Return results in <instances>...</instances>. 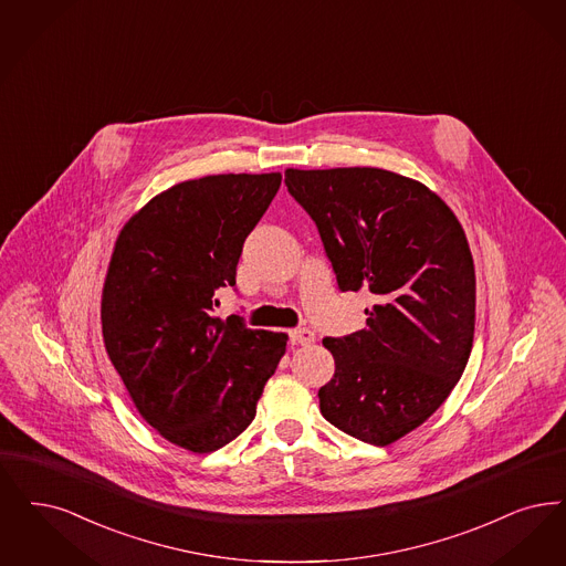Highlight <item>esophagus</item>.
<instances>
[{
    "label": "esophagus",
    "mask_w": 566,
    "mask_h": 566,
    "mask_svg": "<svg viewBox=\"0 0 566 566\" xmlns=\"http://www.w3.org/2000/svg\"><path fill=\"white\" fill-rule=\"evenodd\" d=\"M314 339H316V335L310 328H294V331H291V340L296 345H310V343H314Z\"/></svg>",
    "instance_id": "1"
}]
</instances>
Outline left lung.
<instances>
[{
  "mask_svg": "<svg viewBox=\"0 0 566 566\" xmlns=\"http://www.w3.org/2000/svg\"><path fill=\"white\" fill-rule=\"evenodd\" d=\"M316 223L340 293L368 291L366 328L326 337L335 375L319 412L387 447L449 398L474 343L475 275L451 208L421 182L381 168L286 170Z\"/></svg>",
  "mask_w": 566,
  "mask_h": 566,
  "instance_id": "8db88e82",
  "label": "left lung"
}]
</instances>
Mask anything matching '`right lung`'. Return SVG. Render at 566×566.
Instances as JSON below:
<instances>
[{"label": "right lung", "instance_id": "obj_1", "mask_svg": "<svg viewBox=\"0 0 566 566\" xmlns=\"http://www.w3.org/2000/svg\"><path fill=\"white\" fill-rule=\"evenodd\" d=\"M282 175H217L156 196L124 226L103 289L107 354L143 419L187 451L249 428L286 335L214 316Z\"/></svg>", "mask_w": 566, "mask_h": 566}]
</instances>
